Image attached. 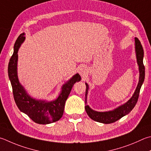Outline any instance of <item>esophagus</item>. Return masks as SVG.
<instances>
[{
  "mask_svg": "<svg viewBox=\"0 0 151 151\" xmlns=\"http://www.w3.org/2000/svg\"><path fill=\"white\" fill-rule=\"evenodd\" d=\"M86 69H85V68H84V67L81 68V69H80V71H79V73H80L81 75L82 76H85V75H86Z\"/></svg>",
  "mask_w": 151,
  "mask_h": 151,
  "instance_id": "34e87169",
  "label": "esophagus"
}]
</instances>
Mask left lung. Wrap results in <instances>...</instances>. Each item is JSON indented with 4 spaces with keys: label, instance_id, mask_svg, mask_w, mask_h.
I'll return each mask as SVG.
<instances>
[{
    "label": "left lung",
    "instance_id": "8db88e82",
    "mask_svg": "<svg viewBox=\"0 0 151 151\" xmlns=\"http://www.w3.org/2000/svg\"><path fill=\"white\" fill-rule=\"evenodd\" d=\"M135 51H136V56L137 61L139 65V81L137 86L135 90V92L133 95V96L131 98V99L127 101L125 104L119 106L118 108L115 109L113 111H105V112H99L96 111L92 109L90 107L86 104V96L88 94V85L86 83V98H85V109L86 111L90 118L94 120L96 122L103 123L105 124L111 123L116 122L117 120L121 119L122 117L125 116V115L128 114L132 110L135 106L137 102L139 92L142 83L144 82L145 79V66L143 64V56L144 51L143 48L142 47V45L140 41L138 40V38H135Z\"/></svg>",
    "mask_w": 151,
    "mask_h": 151
}]
</instances>
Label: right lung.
I'll return each mask as SVG.
<instances>
[{"mask_svg":"<svg viewBox=\"0 0 151 151\" xmlns=\"http://www.w3.org/2000/svg\"><path fill=\"white\" fill-rule=\"evenodd\" d=\"M25 40L24 33L19 35L14 46V53L10 59L8 73L12 87L15 102L21 111L26 114L35 123L49 124L58 121L63 115L65 102L73 86L81 81V76L76 74L62 87L61 93L57 99L50 102L33 99L27 94L25 89L19 83L17 75L18 51Z\"/></svg>","mask_w":151,"mask_h":151,"instance_id":"obj_1","label":"right lung"}]
</instances>
